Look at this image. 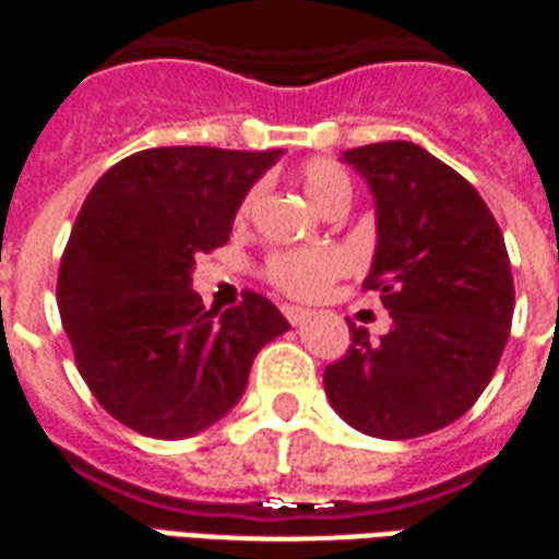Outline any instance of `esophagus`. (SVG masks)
Segmentation results:
<instances>
[{"label":"esophagus","instance_id":"obj_1","mask_svg":"<svg viewBox=\"0 0 559 559\" xmlns=\"http://www.w3.org/2000/svg\"><path fill=\"white\" fill-rule=\"evenodd\" d=\"M284 317L290 320V325H305V322L311 320V311H305V308H284Z\"/></svg>","mask_w":559,"mask_h":559}]
</instances>
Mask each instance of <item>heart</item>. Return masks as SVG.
<instances>
[{
    "label": "heart",
    "instance_id": "heart-1",
    "mask_svg": "<svg viewBox=\"0 0 559 559\" xmlns=\"http://www.w3.org/2000/svg\"><path fill=\"white\" fill-rule=\"evenodd\" d=\"M301 186H305V195L311 198V204L317 210H325L329 204L346 201L353 198V183L349 175L343 171L341 165L332 159H313L301 168ZM258 189H251L246 201L239 204V218H246L254 206ZM343 269V258L332 248H296V251H275L266 258V281L281 290L284 296L293 299H317L322 293L329 290Z\"/></svg>",
    "mask_w": 559,
    "mask_h": 559
}]
</instances>
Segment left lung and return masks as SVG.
<instances>
[{"label":"left lung","mask_w":559,"mask_h":559,"mask_svg":"<svg viewBox=\"0 0 559 559\" xmlns=\"http://www.w3.org/2000/svg\"><path fill=\"white\" fill-rule=\"evenodd\" d=\"M376 204V254L364 290L391 332L325 367L334 412L364 436L417 438L468 412L495 376L512 325V269L477 189L420 144L379 142L341 156Z\"/></svg>","instance_id":"left-lung-1"}]
</instances>
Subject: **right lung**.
Wrapping results in <instances>:
<instances>
[{
    "label": "right lung",
    "mask_w": 559,
    "mask_h": 559,
    "mask_svg": "<svg viewBox=\"0 0 559 559\" xmlns=\"http://www.w3.org/2000/svg\"><path fill=\"white\" fill-rule=\"evenodd\" d=\"M281 151L151 147L94 183L59 269V313L82 379L123 427L189 438L237 406L254 355L290 329L260 293L206 311L198 254L225 246Z\"/></svg>",
    "instance_id": "add662e5"
}]
</instances>
